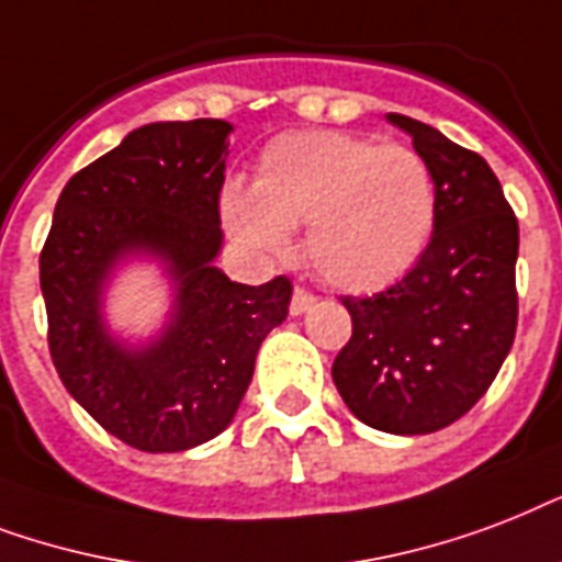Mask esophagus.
Returning a JSON list of instances; mask_svg holds the SVG:
<instances>
[{"label": "esophagus", "instance_id": "esophagus-1", "mask_svg": "<svg viewBox=\"0 0 562 562\" xmlns=\"http://www.w3.org/2000/svg\"><path fill=\"white\" fill-rule=\"evenodd\" d=\"M313 302H316V293H313V290H307V286L295 284L293 299H290V313H293V316H302L304 311H311Z\"/></svg>", "mask_w": 562, "mask_h": 562}]
</instances>
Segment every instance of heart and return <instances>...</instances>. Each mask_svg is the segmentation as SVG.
Segmentation results:
<instances>
[{
	"instance_id": "b5f03b06",
	"label": "heart",
	"mask_w": 562,
	"mask_h": 562,
	"mask_svg": "<svg viewBox=\"0 0 562 562\" xmlns=\"http://www.w3.org/2000/svg\"><path fill=\"white\" fill-rule=\"evenodd\" d=\"M222 222L260 258L304 255L325 281L369 293L407 276L437 222L434 176L404 143L342 132L284 134L260 151L255 184L222 193Z\"/></svg>"
}]
</instances>
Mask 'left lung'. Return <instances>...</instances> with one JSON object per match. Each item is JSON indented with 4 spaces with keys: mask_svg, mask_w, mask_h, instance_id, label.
Returning <instances> with one entry per match:
<instances>
[{
    "mask_svg": "<svg viewBox=\"0 0 562 562\" xmlns=\"http://www.w3.org/2000/svg\"><path fill=\"white\" fill-rule=\"evenodd\" d=\"M386 120L428 164L437 222L402 281L342 295L351 337L330 375L363 425L411 437L458 422L498 375L519 322V222L477 151L411 116Z\"/></svg>",
    "mask_w": 562,
    "mask_h": 562,
    "instance_id": "obj_1",
    "label": "left lung"
}]
</instances>
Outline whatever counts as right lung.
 Segmentation results:
<instances>
[{
  "label": "right lung",
  "mask_w": 562,
  "mask_h": 562,
  "mask_svg": "<svg viewBox=\"0 0 562 562\" xmlns=\"http://www.w3.org/2000/svg\"><path fill=\"white\" fill-rule=\"evenodd\" d=\"M232 125L151 123L69 178L41 251L49 355L67 393L125 446L184 451L228 428L260 342L281 325L293 284H237L213 267ZM128 250L168 260L179 281L170 328L149 350L106 337L98 295Z\"/></svg>",
  "instance_id": "obj_1"
}]
</instances>
